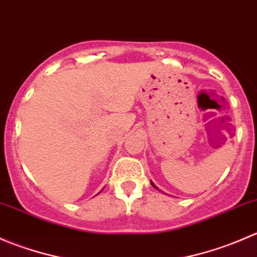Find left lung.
I'll use <instances>...</instances> for the list:
<instances>
[{"instance_id":"obj_1","label":"left lung","mask_w":257,"mask_h":257,"mask_svg":"<svg viewBox=\"0 0 257 257\" xmlns=\"http://www.w3.org/2000/svg\"><path fill=\"white\" fill-rule=\"evenodd\" d=\"M150 184H152V185H153V186H154V188H155V189H158V188H157V186H155V184H154V183H153V181H150Z\"/></svg>"}]
</instances>
